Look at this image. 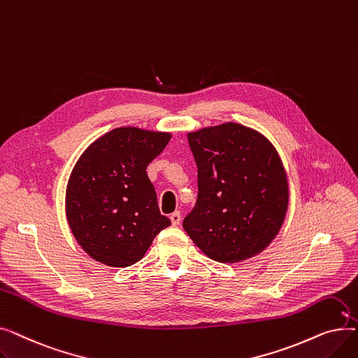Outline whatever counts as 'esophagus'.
Instances as JSON below:
<instances>
[{"label":"esophagus","mask_w":358,"mask_h":358,"mask_svg":"<svg viewBox=\"0 0 358 358\" xmlns=\"http://www.w3.org/2000/svg\"><path fill=\"white\" fill-rule=\"evenodd\" d=\"M169 219H171V223L174 224V227H177V224H180V220H181V213L174 212L171 216H169Z\"/></svg>","instance_id":"1"}]
</instances>
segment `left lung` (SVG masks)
I'll return each instance as SVG.
<instances>
[{"label":"left lung","mask_w":358,"mask_h":358,"mask_svg":"<svg viewBox=\"0 0 358 358\" xmlns=\"http://www.w3.org/2000/svg\"><path fill=\"white\" fill-rule=\"evenodd\" d=\"M199 194L182 228L204 255L239 262L264 251L289 208L278 152L259 131L228 122L190 131Z\"/></svg>","instance_id":"obj_1"}]
</instances>
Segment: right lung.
Listing matches in <instances>:
<instances>
[{
  "mask_svg": "<svg viewBox=\"0 0 358 358\" xmlns=\"http://www.w3.org/2000/svg\"><path fill=\"white\" fill-rule=\"evenodd\" d=\"M171 139L168 131L117 127L94 141L75 164L65 213L72 235L92 258L129 267L171 224L158 208L146 166Z\"/></svg>",
  "mask_w": 358,
  "mask_h": 358,
  "instance_id": "right-lung-1",
  "label": "right lung"
}]
</instances>
